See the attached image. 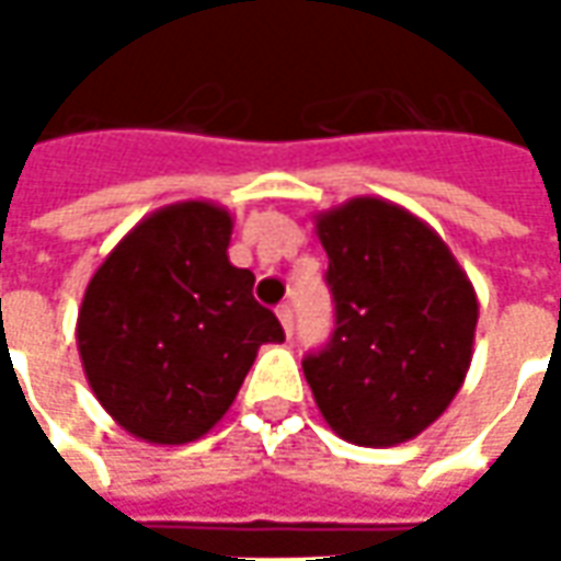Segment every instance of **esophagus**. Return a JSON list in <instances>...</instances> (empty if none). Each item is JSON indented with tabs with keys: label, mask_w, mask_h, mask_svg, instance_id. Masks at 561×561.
Segmentation results:
<instances>
[{
	"label": "esophagus",
	"mask_w": 561,
	"mask_h": 561,
	"mask_svg": "<svg viewBox=\"0 0 561 561\" xmlns=\"http://www.w3.org/2000/svg\"><path fill=\"white\" fill-rule=\"evenodd\" d=\"M277 318H280V324H284V331H287V336L293 334V309L284 302V306H277Z\"/></svg>",
	"instance_id": "34e87169"
}]
</instances>
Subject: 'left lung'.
Returning <instances> with one entry per match:
<instances>
[{"mask_svg": "<svg viewBox=\"0 0 561 561\" xmlns=\"http://www.w3.org/2000/svg\"><path fill=\"white\" fill-rule=\"evenodd\" d=\"M334 293L331 343L302 358L331 431L358 446L419 437L465 383L478 296L440 233L402 205L356 196L314 215Z\"/></svg>", "mask_w": 561, "mask_h": 561, "instance_id": "left-lung-1", "label": "left lung"}]
</instances>
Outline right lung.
<instances>
[{"label": "right lung", "mask_w": 561, "mask_h": 561, "mask_svg": "<svg viewBox=\"0 0 561 561\" xmlns=\"http://www.w3.org/2000/svg\"><path fill=\"white\" fill-rule=\"evenodd\" d=\"M233 218L205 199L146 215L90 277L77 312L83 375L102 409L159 446L225 419L262 343L284 328L227 259Z\"/></svg>", "instance_id": "obj_1"}]
</instances>
